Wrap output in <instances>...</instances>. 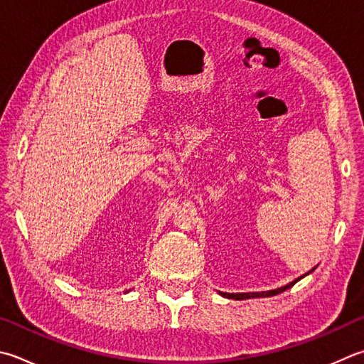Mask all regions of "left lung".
Here are the masks:
<instances>
[{"label":"left lung","mask_w":364,"mask_h":364,"mask_svg":"<svg viewBox=\"0 0 364 364\" xmlns=\"http://www.w3.org/2000/svg\"><path fill=\"white\" fill-rule=\"evenodd\" d=\"M314 269H315V267H314ZM314 269H312V270H314ZM312 270H309L307 274H304L302 277H299V279H296V280H293L291 283H288V285L282 287V288H277V289H270V291H261V293H221V296H224V297H229V299H237V301H242V299H251V297H267V296H275V294H279V293H283V291H285V289H288V288H291L296 282H299L301 279H304V277L309 275L310 272H312Z\"/></svg>","instance_id":"8db88e82"}]
</instances>
